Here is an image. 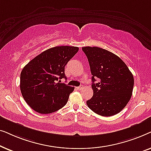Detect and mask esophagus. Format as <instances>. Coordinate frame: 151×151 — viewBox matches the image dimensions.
<instances>
[{
  "instance_id": "esophagus-1",
  "label": "esophagus",
  "mask_w": 151,
  "mask_h": 151,
  "mask_svg": "<svg viewBox=\"0 0 151 151\" xmlns=\"http://www.w3.org/2000/svg\"><path fill=\"white\" fill-rule=\"evenodd\" d=\"M82 87H83V86H82V85H80V86H78L77 88H78V90H82Z\"/></svg>"
}]
</instances>
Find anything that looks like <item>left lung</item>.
I'll use <instances>...</instances> for the list:
<instances>
[{"label":"left lung","mask_w":151,"mask_h":151,"mask_svg":"<svg viewBox=\"0 0 151 151\" xmlns=\"http://www.w3.org/2000/svg\"><path fill=\"white\" fill-rule=\"evenodd\" d=\"M89 63L93 96L86 101L91 110L102 116L120 112L131 98L134 86L132 73L114 53L97 47L82 48ZM98 83H95L96 80Z\"/></svg>","instance_id":"left-lung-1"}]
</instances>
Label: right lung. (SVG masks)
<instances>
[{
  "label": "right lung",
  "mask_w": 151,
  "mask_h": 151,
  "mask_svg": "<svg viewBox=\"0 0 151 151\" xmlns=\"http://www.w3.org/2000/svg\"><path fill=\"white\" fill-rule=\"evenodd\" d=\"M78 50V47H52L24 66L20 73V91L33 110L49 114L65 106L74 87L57 81L67 79L65 67Z\"/></svg>",
  "instance_id": "1"
}]
</instances>
